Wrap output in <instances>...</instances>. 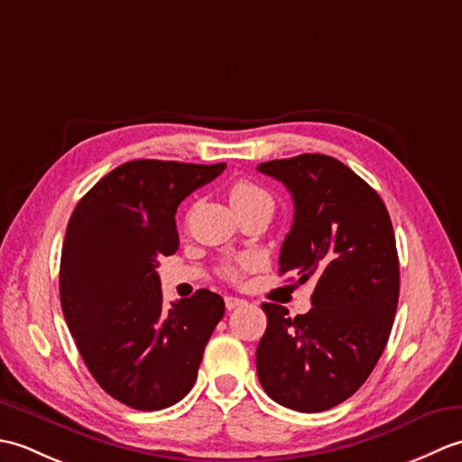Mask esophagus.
<instances>
[{"instance_id":"34e87169","label":"esophagus","mask_w":462,"mask_h":462,"mask_svg":"<svg viewBox=\"0 0 462 462\" xmlns=\"http://www.w3.org/2000/svg\"><path fill=\"white\" fill-rule=\"evenodd\" d=\"M224 303H226V310H234V308L242 306L244 300H240V298H234V296H226V298H224Z\"/></svg>"}]
</instances>
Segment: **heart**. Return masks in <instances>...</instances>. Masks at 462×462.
Masks as SVG:
<instances>
[{
    "label": "heart",
    "instance_id": "heart-1",
    "mask_svg": "<svg viewBox=\"0 0 462 462\" xmlns=\"http://www.w3.org/2000/svg\"><path fill=\"white\" fill-rule=\"evenodd\" d=\"M230 204L234 206V210H242L254 204H272V196L256 182L238 180L230 186ZM222 272L228 278H238L240 263H226Z\"/></svg>",
    "mask_w": 462,
    "mask_h": 462
}]
</instances>
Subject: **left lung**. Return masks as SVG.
<instances>
[{
  "instance_id": "left-lung-1",
  "label": "left lung",
  "mask_w": 462,
  "mask_h": 462,
  "mask_svg": "<svg viewBox=\"0 0 462 462\" xmlns=\"http://www.w3.org/2000/svg\"><path fill=\"white\" fill-rule=\"evenodd\" d=\"M258 171L293 199L280 273L316 280L303 316L262 303L268 328L256 351L258 379L276 403L319 413L356 393L387 346L399 301L393 226L381 196L333 156L300 154Z\"/></svg>"
}]
</instances>
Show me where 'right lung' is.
<instances>
[{"mask_svg": "<svg viewBox=\"0 0 462 462\" xmlns=\"http://www.w3.org/2000/svg\"><path fill=\"white\" fill-rule=\"evenodd\" d=\"M224 169L125 162L69 218L59 270L65 321L95 381L133 409H166L189 393L224 316V300L208 290L164 310L156 273L159 258L179 250V204Z\"/></svg>", "mask_w": 462, "mask_h": 462, "instance_id": "right-lung-1", "label": "right lung"}]
</instances>
